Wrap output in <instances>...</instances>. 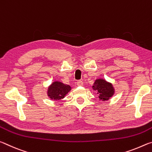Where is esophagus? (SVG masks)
Wrapping results in <instances>:
<instances>
[{"mask_svg":"<svg viewBox=\"0 0 152 152\" xmlns=\"http://www.w3.org/2000/svg\"><path fill=\"white\" fill-rule=\"evenodd\" d=\"M76 84H77V85H78V86H82L84 85L83 82H82V80H78V82H76Z\"/></svg>","mask_w":152,"mask_h":152,"instance_id":"esophagus-1","label":"esophagus"}]
</instances>
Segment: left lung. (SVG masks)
Here are the masks:
<instances>
[{"instance_id": "1", "label": "left lung", "mask_w": 152, "mask_h": 152, "mask_svg": "<svg viewBox=\"0 0 152 152\" xmlns=\"http://www.w3.org/2000/svg\"><path fill=\"white\" fill-rule=\"evenodd\" d=\"M92 88L96 91L100 101H109L115 93V89L113 84L104 78L95 80Z\"/></svg>"}]
</instances>
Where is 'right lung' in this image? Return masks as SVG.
Wrapping results in <instances>:
<instances>
[{
    "label": "right lung",
    "instance_id": "right-lung-1",
    "mask_svg": "<svg viewBox=\"0 0 152 152\" xmlns=\"http://www.w3.org/2000/svg\"><path fill=\"white\" fill-rule=\"evenodd\" d=\"M71 90L72 87L68 84L54 80L48 87L47 95L51 100L60 101L64 99Z\"/></svg>",
    "mask_w": 152,
    "mask_h": 152
}]
</instances>
